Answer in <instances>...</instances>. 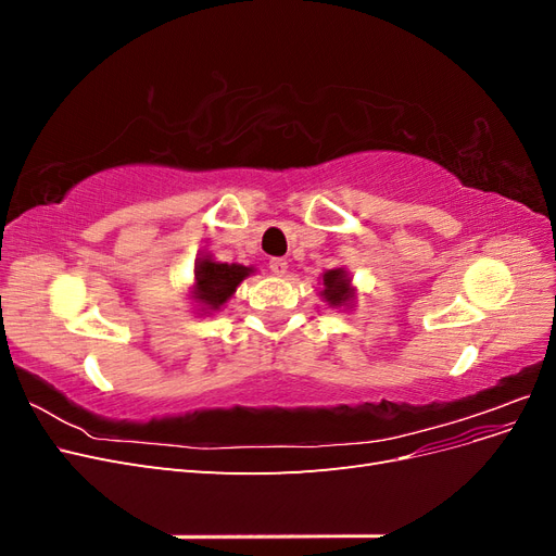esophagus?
I'll use <instances>...</instances> for the list:
<instances>
[{
  "mask_svg": "<svg viewBox=\"0 0 556 556\" xmlns=\"http://www.w3.org/2000/svg\"><path fill=\"white\" fill-rule=\"evenodd\" d=\"M268 268H271V274H276V276H282L285 271H288V260H282V257H274L271 262H268Z\"/></svg>",
  "mask_w": 556,
  "mask_h": 556,
  "instance_id": "esophagus-1",
  "label": "esophagus"
}]
</instances>
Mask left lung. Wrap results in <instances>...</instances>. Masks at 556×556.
I'll return each mask as SVG.
<instances>
[{
    "instance_id": "1",
    "label": "left lung",
    "mask_w": 556,
    "mask_h": 556,
    "mask_svg": "<svg viewBox=\"0 0 556 556\" xmlns=\"http://www.w3.org/2000/svg\"><path fill=\"white\" fill-rule=\"evenodd\" d=\"M323 299L331 308L352 306V299H355V288L350 285V276L345 268H329L323 274Z\"/></svg>"
}]
</instances>
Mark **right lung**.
Listing matches in <instances>:
<instances>
[{
    "instance_id": "add662e5",
    "label": "right lung",
    "mask_w": 556,
    "mask_h": 556,
    "mask_svg": "<svg viewBox=\"0 0 556 556\" xmlns=\"http://www.w3.org/2000/svg\"><path fill=\"white\" fill-rule=\"evenodd\" d=\"M252 271H255L252 266L215 262L211 255H201L194 264L192 299L204 313L220 311Z\"/></svg>"
}]
</instances>
